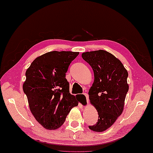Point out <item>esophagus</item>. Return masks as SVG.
I'll list each match as a JSON object with an SVG mask.
<instances>
[{"label":"esophagus","mask_w":153,"mask_h":153,"mask_svg":"<svg viewBox=\"0 0 153 153\" xmlns=\"http://www.w3.org/2000/svg\"><path fill=\"white\" fill-rule=\"evenodd\" d=\"M83 94H84V96H85V98H86L87 104H88V102H89V95H88V94H87V93H84Z\"/></svg>","instance_id":"esophagus-1"}]
</instances>
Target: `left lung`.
I'll list each match as a JSON object with an SVG mask.
<instances>
[{
  "label": "left lung",
  "instance_id": "1",
  "mask_svg": "<svg viewBox=\"0 0 153 153\" xmlns=\"http://www.w3.org/2000/svg\"><path fill=\"white\" fill-rule=\"evenodd\" d=\"M94 74V81L89 91L91 104L98 114L97 123L89 126L91 130L102 132L113 125L124 109L128 91V72L120 61L103 50L82 54Z\"/></svg>",
  "mask_w": 153,
  "mask_h": 153
}]
</instances>
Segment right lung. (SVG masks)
Listing matches in <instances>:
<instances>
[{
	"instance_id": "1",
	"label": "right lung",
	"mask_w": 153,
	"mask_h": 153,
	"mask_svg": "<svg viewBox=\"0 0 153 153\" xmlns=\"http://www.w3.org/2000/svg\"><path fill=\"white\" fill-rule=\"evenodd\" d=\"M71 51H51L37 57L26 71L23 91L36 120L49 130L59 128L78 100L70 94L65 73L79 55Z\"/></svg>"
}]
</instances>
